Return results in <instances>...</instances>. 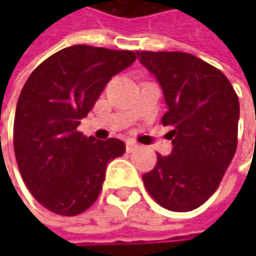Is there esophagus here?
Here are the masks:
<instances>
[{
	"instance_id": "34e87169",
	"label": "esophagus",
	"mask_w": 256,
	"mask_h": 256,
	"mask_svg": "<svg viewBox=\"0 0 256 256\" xmlns=\"http://www.w3.org/2000/svg\"><path fill=\"white\" fill-rule=\"evenodd\" d=\"M138 150V145L132 141H126V152H134V151H136Z\"/></svg>"
}]
</instances>
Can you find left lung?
Listing matches in <instances>:
<instances>
[{
	"label": "left lung",
	"instance_id": "1",
	"mask_svg": "<svg viewBox=\"0 0 256 256\" xmlns=\"http://www.w3.org/2000/svg\"><path fill=\"white\" fill-rule=\"evenodd\" d=\"M164 91L161 122L172 130L168 156L156 154L145 190L165 210L188 212L218 190L238 145L240 101L221 71L186 52H136Z\"/></svg>",
	"mask_w": 256,
	"mask_h": 256
}]
</instances>
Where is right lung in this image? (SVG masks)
<instances>
[{
	"label": "right lung",
	"mask_w": 256,
	"mask_h": 256,
	"mask_svg": "<svg viewBox=\"0 0 256 256\" xmlns=\"http://www.w3.org/2000/svg\"><path fill=\"white\" fill-rule=\"evenodd\" d=\"M135 60L132 51L72 45L28 76L15 111V158L26 188L48 211H86L102 190L108 162L125 152L122 141H95L76 128L106 82Z\"/></svg>",
	"instance_id": "right-lung-1"
}]
</instances>
